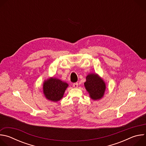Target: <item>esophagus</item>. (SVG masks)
I'll use <instances>...</instances> for the list:
<instances>
[{
  "label": "esophagus",
  "instance_id": "34e87169",
  "mask_svg": "<svg viewBox=\"0 0 146 146\" xmlns=\"http://www.w3.org/2000/svg\"><path fill=\"white\" fill-rule=\"evenodd\" d=\"M78 84L77 82L74 83V84H73V87H74V88H77V87H78Z\"/></svg>",
  "mask_w": 146,
  "mask_h": 146
}]
</instances>
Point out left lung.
<instances>
[{"label": "left lung", "mask_w": 146, "mask_h": 146, "mask_svg": "<svg viewBox=\"0 0 146 146\" xmlns=\"http://www.w3.org/2000/svg\"><path fill=\"white\" fill-rule=\"evenodd\" d=\"M84 86L93 100L100 99L106 90L105 82L96 74H91L87 76Z\"/></svg>", "instance_id": "left-lung-1"}]
</instances>
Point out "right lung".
Listing matches in <instances>:
<instances>
[{
	"mask_svg": "<svg viewBox=\"0 0 146 146\" xmlns=\"http://www.w3.org/2000/svg\"><path fill=\"white\" fill-rule=\"evenodd\" d=\"M68 87L67 83L57 78H51L44 82L43 92L47 99L57 102L63 97Z\"/></svg>",
	"mask_w": 146,
	"mask_h": 146,
	"instance_id": "right-lung-1",
	"label": "right lung"
}]
</instances>
